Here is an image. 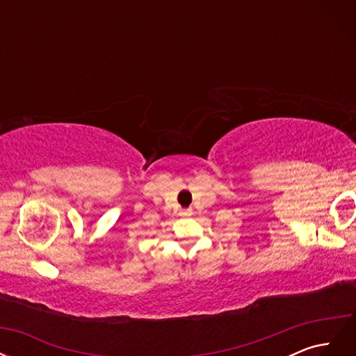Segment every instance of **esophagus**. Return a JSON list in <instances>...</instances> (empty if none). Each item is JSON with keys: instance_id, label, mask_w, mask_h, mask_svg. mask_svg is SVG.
Listing matches in <instances>:
<instances>
[{"instance_id": "1", "label": "esophagus", "mask_w": 356, "mask_h": 356, "mask_svg": "<svg viewBox=\"0 0 356 356\" xmlns=\"http://www.w3.org/2000/svg\"><path fill=\"white\" fill-rule=\"evenodd\" d=\"M181 215H182V217H188V215H191V211H190V209H186V211L181 212Z\"/></svg>"}]
</instances>
